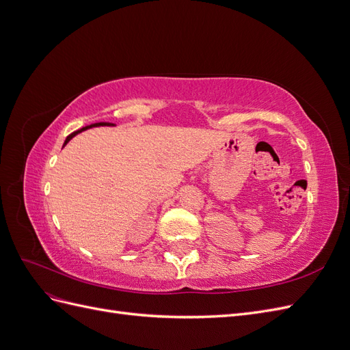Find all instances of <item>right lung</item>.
I'll list each match as a JSON object with an SVG mask.
<instances>
[{"instance_id":"add662e5","label":"right lung","mask_w":350,"mask_h":350,"mask_svg":"<svg viewBox=\"0 0 350 350\" xmlns=\"http://www.w3.org/2000/svg\"><path fill=\"white\" fill-rule=\"evenodd\" d=\"M113 124H111V122H96V124H92V125H88V126H83V129H80V130H77V131H74V133H71L67 139H66V142H64V146L72 139L74 135H77L79 133H81V131H86V130H89V129H92V126H112ZM62 146V147H64Z\"/></svg>"}]
</instances>
